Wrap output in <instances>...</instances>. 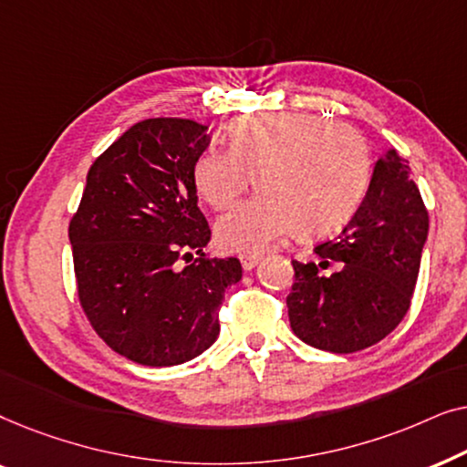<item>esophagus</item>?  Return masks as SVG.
I'll return each mask as SVG.
<instances>
[{
  "label": "esophagus",
  "instance_id": "esophagus-1",
  "mask_svg": "<svg viewBox=\"0 0 467 467\" xmlns=\"http://www.w3.org/2000/svg\"><path fill=\"white\" fill-rule=\"evenodd\" d=\"M264 259L261 257V254H254V253H244V254H240V261H242V267H244V270H253L254 265H259V261Z\"/></svg>",
  "mask_w": 467,
  "mask_h": 467
}]
</instances>
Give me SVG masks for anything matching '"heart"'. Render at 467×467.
<instances>
[{
	"label": "heart",
	"instance_id": "1",
	"mask_svg": "<svg viewBox=\"0 0 467 467\" xmlns=\"http://www.w3.org/2000/svg\"><path fill=\"white\" fill-rule=\"evenodd\" d=\"M229 149H206L193 184L214 210L229 208L251 182L259 193L216 223L229 251H265L280 235H318L350 219L372 176V150L348 123L310 112L246 114L227 127Z\"/></svg>",
	"mask_w": 467,
	"mask_h": 467
}]
</instances>
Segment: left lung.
Segmentation results:
<instances>
[{"instance_id":"left-lung-1","label":"left lung","mask_w":467,"mask_h":467,"mask_svg":"<svg viewBox=\"0 0 467 467\" xmlns=\"http://www.w3.org/2000/svg\"><path fill=\"white\" fill-rule=\"evenodd\" d=\"M430 214L395 150L374 165L359 210L336 238L315 248L317 261H291L286 297L299 340L329 353H357L401 323L417 286ZM335 267L331 275L323 269Z\"/></svg>"}]
</instances>
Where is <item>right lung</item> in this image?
Listing matches in <instances>:
<instances>
[{"mask_svg": "<svg viewBox=\"0 0 467 467\" xmlns=\"http://www.w3.org/2000/svg\"><path fill=\"white\" fill-rule=\"evenodd\" d=\"M206 130L163 117L130 127L88 168L69 221L82 310L114 353L140 366L202 355L221 331L225 291L242 278L240 259L203 253L210 225L191 171Z\"/></svg>", "mask_w": 467, "mask_h": 467, "instance_id": "obj_1", "label": "right lung"}]
</instances>
